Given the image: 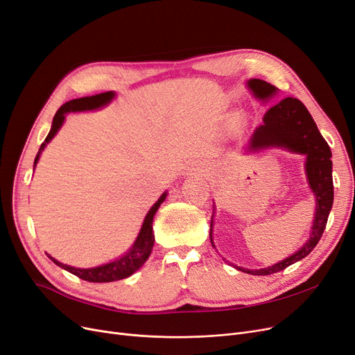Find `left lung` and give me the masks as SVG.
Masks as SVG:
<instances>
[{
	"mask_svg": "<svg viewBox=\"0 0 355 355\" xmlns=\"http://www.w3.org/2000/svg\"><path fill=\"white\" fill-rule=\"evenodd\" d=\"M248 87L261 100H270L275 96L277 88L263 80H250ZM264 123L254 132L250 149H263L268 146H280L291 152L304 153L306 173L311 189L316 197V214L312 226V235L302 248L291 257L283 259L268 268L246 270L236 267L239 271L254 275H268L279 272L299 259L309 255L318 245L325 230L328 216L334 203V181H332V153L331 148L318 130L316 123L304 104L293 97L275 101L264 114ZM210 222V241H211ZM213 245V242H211ZM214 246V245H213Z\"/></svg>",
	"mask_w": 355,
	"mask_h": 355,
	"instance_id": "obj_1",
	"label": "left lung"
}]
</instances>
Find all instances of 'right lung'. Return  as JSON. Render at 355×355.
Masks as SVG:
<instances>
[{"label":"right lung","instance_id":"obj_1","mask_svg":"<svg viewBox=\"0 0 355 355\" xmlns=\"http://www.w3.org/2000/svg\"><path fill=\"white\" fill-rule=\"evenodd\" d=\"M113 97H114L113 91H105V92H101V94H96V96H91V97L75 98V100H71V101L65 103L64 105H60V109L56 112V114L53 117L51 132H49L48 136H46V139L42 144V146L37 152V155L35 158V165L33 166H36V164L39 161V157H40V152L44 149L46 144L51 142V139L56 135L59 128L62 126V123L65 120V114L68 112L96 110V109H98V107H103L107 103H110ZM165 197H166V193H164L159 197L158 202L153 205L152 209L148 211L146 218L144 220V225H142V229L139 232V236H137L136 242L133 243L132 250L126 255H123L120 259H116V261H113V263H109L105 266H100V267H96V268H73V267H69V266L59 263V261H56L51 255H48V257L53 261L56 266L75 274L76 277H80V279H83L85 282L110 283V282H117V280L126 279V277L132 275L136 270H139L144 266V263L148 259V257L152 251L153 242H155V236H153V230H152L153 216H155L157 210L159 209V206L165 200Z\"/></svg>","mask_w":355,"mask_h":355}]
</instances>
